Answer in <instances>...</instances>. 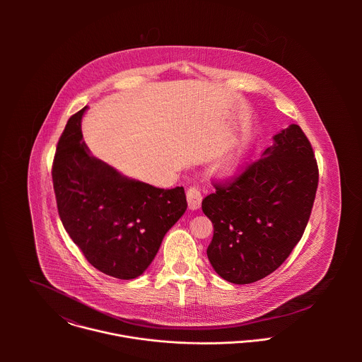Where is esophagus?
I'll list each match as a JSON object with an SVG mask.
<instances>
[{"mask_svg": "<svg viewBox=\"0 0 362 362\" xmlns=\"http://www.w3.org/2000/svg\"><path fill=\"white\" fill-rule=\"evenodd\" d=\"M187 201H188V206L191 210H197L201 207L202 204V192L199 189V187L194 185L189 187L187 191Z\"/></svg>", "mask_w": 362, "mask_h": 362, "instance_id": "esophagus-1", "label": "esophagus"}]
</instances>
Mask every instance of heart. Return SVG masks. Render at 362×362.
I'll use <instances>...</instances> for the list:
<instances>
[{
  "mask_svg": "<svg viewBox=\"0 0 362 362\" xmlns=\"http://www.w3.org/2000/svg\"><path fill=\"white\" fill-rule=\"evenodd\" d=\"M234 163H235V161H234V158L231 157V158H228V160H226V161L223 163V168H224V170H231L233 165H234Z\"/></svg>",
  "mask_w": 362,
  "mask_h": 362,
  "instance_id": "obj_1",
  "label": "heart"
}]
</instances>
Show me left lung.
<instances>
[{"mask_svg": "<svg viewBox=\"0 0 362 362\" xmlns=\"http://www.w3.org/2000/svg\"><path fill=\"white\" fill-rule=\"evenodd\" d=\"M273 141L231 180L213 182L216 191L202 201L214 228L207 258L220 277L234 284L274 272L310 220L319 181L310 142L296 124Z\"/></svg>", "mask_w": 362, "mask_h": 362, "instance_id": "1", "label": "left lung"}]
</instances>
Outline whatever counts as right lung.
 Segmentation results:
<instances>
[{
  "label": "right lung",
  "mask_w": 362,
  "mask_h": 362,
  "mask_svg": "<svg viewBox=\"0 0 362 362\" xmlns=\"http://www.w3.org/2000/svg\"><path fill=\"white\" fill-rule=\"evenodd\" d=\"M85 110L68 119L57 144L52 175L58 214L92 266L131 280L148 269L185 213V192L127 178L90 156L81 129Z\"/></svg>",
  "instance_id": "right-lung-1"
}]
</instances>
